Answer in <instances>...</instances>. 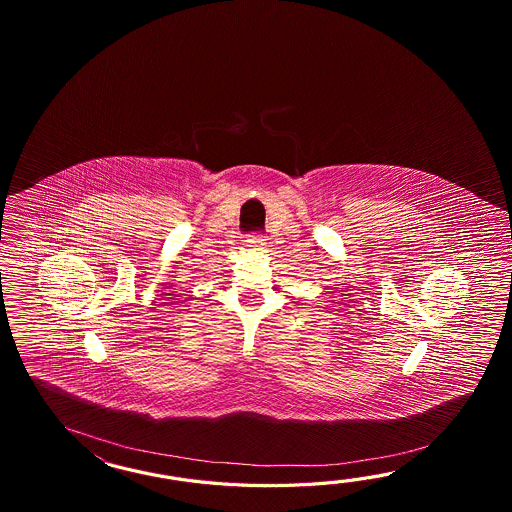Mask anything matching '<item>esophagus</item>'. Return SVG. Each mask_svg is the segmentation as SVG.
I'll return each instance as SVG.
<instances>
[{"mask_svg": "<svg viewBox=\"0 0 512 512\" xmlns=\"http://www.w3.org/2000/svg\"><path fill=\"white\" fill-rule=\"evenodd\" d=\"M263 236L261 234H252V236H249V240H247V245L251 247L252 251H258V249H261V245H265L263 243Z\"/></svg>", "mask_w": 512, "mask_h": 512, "instance_id": "1", "label": "esophagus"}]
</instances>
